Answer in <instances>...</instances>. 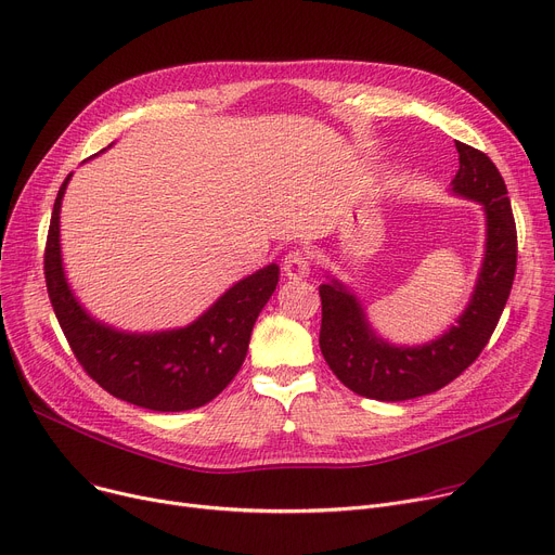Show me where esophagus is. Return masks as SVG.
<instances>
[{"mask_svg": "<svg viewBox=\"0 0 555 555\" xmlns=\"http://www.w3.org/2000/svg\"><path fill=\"white\" fill-rule=\"evenodd\" d=\"M282 269H284V275H286L288 280H302V278H307L309 271H311V258H309V253H307V250H300V248L288 250V253L284 255Z\"/></svg>", "mask_w": 555, "mask_h": 555, "instance_id": "1", "label": "esophagus"}]
</instances>
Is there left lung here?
<instances>
[{"label": "left lung", "instance_id": "obj_1", "mask_svg": "<svg viewBox=\"0 0 555 555\" xmlns=\"http://www.w3.org/2000/svg\"><path fill=\"white\" fill-rule=\"evenodd\" d=\"M460 168L451 191L480 202L487 216L485 260L462 315L440 337L417 347L382 339L366 320V309L339 280L320 286V349L345 387L353 393L400 402L434 393L453 382L487 347L516 278L518 235L506 184L495 164L478 149L455 142Z\"/></svg>", "mask_w": 555, "mask_h": 555}]
</instances>
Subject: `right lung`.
<instances>
[{
  "instance_id": "obj_1",
  "label": "right lung",
  "mask_w": 555,
  "mask_h": 555,
  "mask_svg": "<svg viewBox=\"0 0 555 555\" xmlns=\"http://www.w3.org/2000/svg\"><path fill=\"white\" fill-rule=\"evenodd\" d=\"M70 176L60 186L47 237L44 275L68 345L111 396L151 411H189L220 396L237 375L255 320L273 295L280 267L269 264L233 284L195 322L182 328L129 333L87 313L70 291L60 246V208Z\"/></svg>"
}]
</instances>
